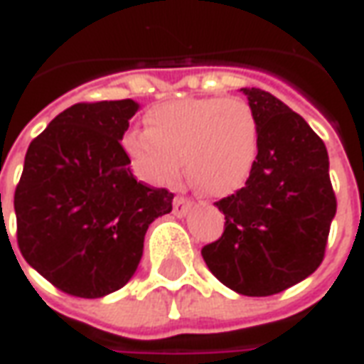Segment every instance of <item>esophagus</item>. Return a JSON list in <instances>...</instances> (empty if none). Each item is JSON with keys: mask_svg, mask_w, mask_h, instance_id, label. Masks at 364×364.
Here are the masks:
<instances>
[{"mask_svg": "<svg viewBox=\"0 0 364 364\" xmlns=\"http://www.w3.org/2000/svg\"><path fill=\"white\" fill-rule=\"evenodd\" d=\"M191 206H193V203H191L189 198H185V197H175L173 200V214L175 216H185V214L189 213L191 210Z\"/></svg>", "mask_w": 364, "mask_h": 364, "instance_id": "obj_1", "label": "esophagus"}]
</instances>
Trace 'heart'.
<instances>
[{"label":"heart","mask_w":364,"mask_h":364,"mask_svg":"<svg viewBox=\"0 0 364 364\" xmlns=\"http://www.w3.org/2000/svg\"><path fill=\"white\" fill-rule=\"evenodd\" d=\"M144 130L122 138L136 175L156 187H171L185 171L214 197L242 189L259 154V122L242 99L187 97L154 105Z\"/></svg>","instance_id":"obj_1"}]
</instances>
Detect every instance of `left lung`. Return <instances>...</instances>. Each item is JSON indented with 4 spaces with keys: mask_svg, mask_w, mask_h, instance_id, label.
Masks as SVG:
<instances>
[{
    "mask_svg": "<svg viewBox=\"0 0 364 364\" xmlns=\"http://www.w3.org/2000/svg\"><path fill=\"white\" fill-rule=\"evenodd\" d=\"M242 91L259 122V154L245 187L216 203L224 234L200 253L228 289L271 296L320 267L337 200L320 136L267 91Z\"/></svg>",
    "mask_w": 364,
    "mask_h": 364,
    "instance_id": "left-lung-1",
    "label": "left lung"
}]
</instances>
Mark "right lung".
Here are the masks:
<instances>
[{"mask_svg":"<svg viewBox=\"0 0 364 364\" xmlns=\"http://www.w3.org/2000/svg\"><path fill=\"white\" fill-rule=\"evenodd\" d=\"M138 109L132 99L72 105L25 156L13 200L17 244L31 267L72 296L122 289L148 226L171 213L173 193L136 181L120 146Z\"/></svg>","mask_w":364,"mask_h":364,"instance_id":"obj_1","label":"right lung"}]
</instances>
